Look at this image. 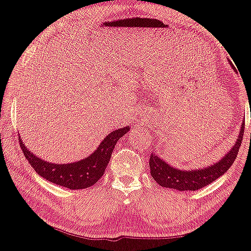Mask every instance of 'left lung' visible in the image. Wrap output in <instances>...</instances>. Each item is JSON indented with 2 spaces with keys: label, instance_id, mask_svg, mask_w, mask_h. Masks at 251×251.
<instances>
[{
  "label": "left lung",
  "instance_id": "1",
  "mask_svg": "<svg viewBox=\"0 0 251 251\" xmlns=\"http://www.w3.org/2000/svg\"><path fill=\"white\" fill-rule=\"evenodd\" d=\"M231 64L232 69L237 71L233 64ZM243 130H245V121H242L239 132L238 139L233 145V147L225 154L219 162L214 163L213 165L207 166L204 169L195 170H180L168 164L164 159L157 156L156 152H151L150 158L151 174L156 182L161 187L176 189L179 191L187 190H198V189L206 187L207 184L212 183L213 181L219 179L221 176L226 172L233 164L234 159L237 158L238 151L240 150Z\"/></svg>",
  "mask_w": 251,
  "mask_h": 251
}]
</instances>
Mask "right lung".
Returning <instances> with one entry per match:
<instances>
[{"mask_svg": "<svg viewBox=\"0 0 251 251\" xmlns=\"http://www.w3.org/2000/svg\"><path fill=\"white\" fill-rule=\"evenodd\" d=\"M129 130V126L114 130L104 138L97 150L88 157L69 164H54L44 161L32 154L20 137L19 143L25 157L39 176L57 186L78 190L94 186L103 176L118 140Z\"/></svg>", "mask_w": 251, "mask_h": 251, "instance_id": "right-lung-1", "label": "right lung"}]
</instances>
